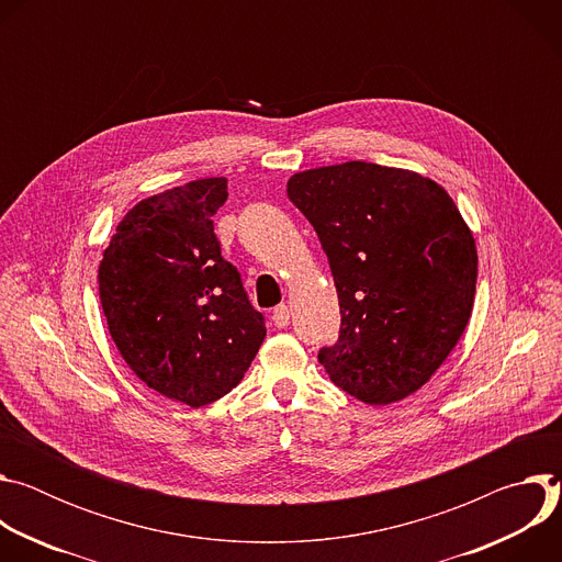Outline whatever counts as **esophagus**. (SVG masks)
<instances>
[{"mask_svg": "<svg viewBox=\"0 0 562 562\" xmlns=\"http://www.w3.org/2000/svg\"><path fill=\"white\" fill-rule=\"evenodd\" d=\"M273 325L278 329H286L289 327V306L286 304L276 306V311H273Z\"/></svg>", "mask_w": 562, "mask_h": 562, "instance_id": "obj_1", "label": "esophagus"}]
</instances>
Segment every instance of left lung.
I'll use <instances>...</instances> for the list:
<instances>
[{
  "mask_svg": "<svg viewBox=\"0 0 562 562\" xmlns=\"http://www.w3.org/2000/svg\"><path fill=\"white\" fill-rule=\"evenodd\" d=\"M289 200L329 258L340 338L317 360L364 405L416 393L447 360L473 308L477 251L434 180L371 162L295 173Z\"/></svg>",
  "mask_w": 562,
  "mask_h": 562,
  "instance_id": "1",
  "label": "left lung"
}]
</instances>
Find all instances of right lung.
<instances>
[{"label":"right lung","mask_w":562,"mask_h":562,"mask_svg":"<svg viewBox=\"0 0 562 562\" xmlns=\"http://www.w3.org/2000/svg\"><path fill=\"white\" fill-rule=\"evenodd\" d=\"M226 198V178H204L139 200L98 271L109 334L126 364L189 407L237 386L267 336L213 233Z\"/></svg>","instance_id":"right-lung-1"}]
</instances>
